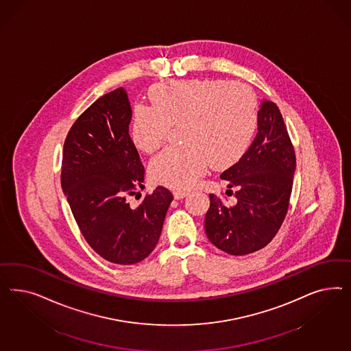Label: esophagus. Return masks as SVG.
<instances>
[{
  "label": "esophagus",
  "mask_w": 351,
  "mask_h": 351,
  "mask_svg": "<svg viewBox=\"0 0 351 351\" xmlns=\"http://www.w3.org/2000/svg\"><path fill=\"white\" fill-rule=\"evenodd\" d=\"M188 194H189L188 191H173V198H175V199H182V198H185Z\"/></svg>",
  "instance_id": "1"
}]
</instances>
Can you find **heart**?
Instances as JSON below:
<instances>
[{"label": "heart", "mask_w": 351, "mask_h": 351, "mask_svg": "<svg viewBox=\"0 0 351 351\" xmlns=\"http://www.w3.org/2000/svg\"><path fill=\"white\" fill-rule=\"evenodd\" d=\"M152 106H135L131 135L140 150L160 148L170 126H180L182 147L162 150L149 165L150 179L189 189L207 170L228 169L250 148L257 128V100L247 86L223 80H182L154 86Z\"/></svg>", "instance_id": "b5f03b06"}]
</instances>
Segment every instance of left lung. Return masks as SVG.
Segmentation results:
<instances>
[{
	"label": "left lung",
	"mask_w": 351,
	"mask_h": 351,
	"mask_svg": "<svg viewBox=\"0 0 351 351\" xmlns=\"http://www.w3.org/2000/svg\"><path fill=\"white\" fill-rule=\"evenodd\" d=\"M296 170L295 149L276 103L263 100L257 134L245 156L220 175L237 203L226 206L210 194L204 230L213 245L229 255L264 248L287 213Z\"/></svg>",
	"instance_id": "1"
}]
</instances>
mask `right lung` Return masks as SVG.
Masks as SVG:
<instances>
[{"label": "right lung", "instance_id": "obj_1", "mask_svg": "<svg viewBox=\"0 0 351 351\" xmlns=\"http://www.w3.org/2000/svg\"><path fill=\"white\" fill-rule=\"evenodd\" d=\"M132 110L125 88L99 97L64 141L62 188L87 243L106 261L132 265L158 243L173 199L157 186L136 208L128 195L144 188V166L128 134Z\"/></svg>", "mask_w": 351, "mask_h": 351}]
</instances>
